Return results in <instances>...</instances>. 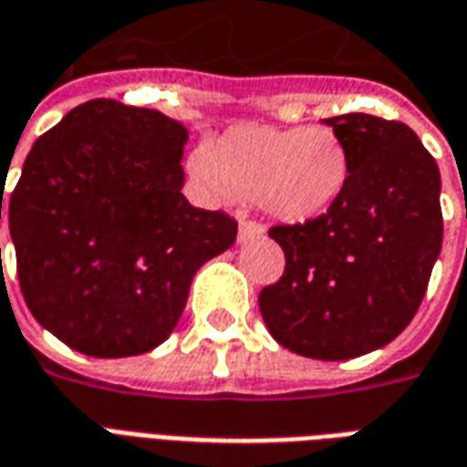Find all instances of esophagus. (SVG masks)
<instances>
[{
    "instance_id": "obj_1",
    "label": "esophagus",
    "mask_w": 467,
    "mask_h": 467,
    "mask_svg": "<svg viewBox=\"0 0 467 467\" xmlns=\"http://www.w3.org/2000/svg\"><path fill=\"white\" fill-rule=\"evenodd\" d=\"M257 237H265V227L257 223H240V233H237V243L244 244L250 240H257Z\"/></svg>"
}]
</instances>
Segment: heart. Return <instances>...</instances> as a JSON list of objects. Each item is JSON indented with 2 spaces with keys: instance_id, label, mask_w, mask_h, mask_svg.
Returning <instances> with one entry per match:
<instances>
[{
  "instance_id": "1",
  "label": "heart",
  "mask_w": 467,
  "mask_h": 467,
  "mask_svg": "<svg viewBox=\"0 0 467 467\" xmlns=\"http://www.w3.org/2000/svg\"><path fill=\"white\" fill-rule=\"evenodd\" d=\"M190 174L210 202L257 200L277 223L305 224L340 202L350 152L325 127L237 124L190 157Z\"/></svg>"
}]
</instances>
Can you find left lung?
I'll use <instances>...</instances> for the list:
<instances>
[{"instance_id": "left-lung-1", "label": "left lung", "mask_w": 467, "mask_h": 467, "mask_svg": "<svg viewBox=\"0 0 467 467\" xmlns=\"http://www.w3.org/2000/svg\"><path fill=\"white\" fill-rule=\"evenodd\" d=\"M350 152L333 210L280 224L285 273L260 293L267 330L315 360H350L410 325L441 254V170L408 124L350 112L323 119Z\"/></svg>"}]
</instances>
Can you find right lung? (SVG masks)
Returning <instances> with one entry per match:
<instances>
[{
    "label": "right lung",
    "mask_w": 467,
    "mask_h": 467,
    "mask_svg": "<svg viewBox=\"0 0 467 467\" xmlns=\"http://www.w3.org/2000/svg\"><path fill=\"white\" fill-rule=\"evenodd\" d=\"M187 140V127L157 109L92 99L26 154L9 197L19 287L36 323L72 350H154L194 273L233 247V217L182 194Z\"/></svg>",
    "instance_id": "add662e5"
}]
</instances>
